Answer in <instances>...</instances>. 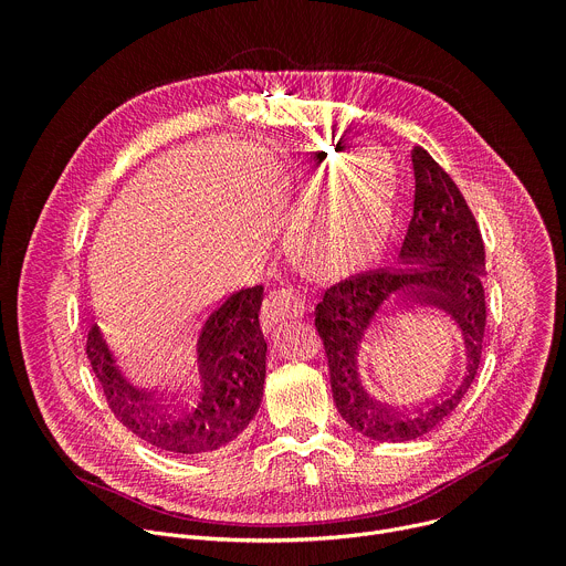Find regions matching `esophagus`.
<instances>
[{
	"label": "esophagus",
	"mask_w": 566,
	"mask_h": 566,
	"mask_svg": "<svg viewBox=\"0 0 566 566\" xmlns=\"http://www.w3.org/2000/svg\"><path fill=\"white\" fill-rule=\"evenodd\" d=\"M304 313V295L293 289V286H280L273 289L264 302V311H262V322L264 329H271L284 319L291 317H300Z\"/></svg>",
	"instance_id": "obj_1"
}]
</instances>
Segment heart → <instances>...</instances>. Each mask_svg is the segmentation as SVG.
Here are the masks:
<instances>
[{
    "label": "heart",
    "mask_w": 566,
    "mask_h": 566,
    "mask_svg": "<svg viewBox=\"0 0 566 566\" xmlns=\"http://www.w3.org/2000/svg\"><path fill=\"white\" fill-rule=\"evenodd\" d=\"M336 170L311 177L291 232L295 258L313 273L334 277L369 264L385 247L394 219L396 179L382 160L360 156L317 197Z\"/></svg>",
    "instance_id": "obj_1"
}]
</instances>
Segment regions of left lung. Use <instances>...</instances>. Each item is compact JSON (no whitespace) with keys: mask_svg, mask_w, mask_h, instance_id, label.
I'll return each instance as SVG.
<instances>
[{"mask_svg":"<svg viewBox=\"0 0 566 566\" xmlns=\"http://www.w3.org/2000/svg\"><path fill=\"white\" fill-rule=\"evenodd\" d=\"M415 214L398 253V269L347 277L322 293L315 329L329 365L332 394L340 417L374 441H410L448 419L470 389L486 332V251L461 190L419 145L412 149ZM430 301L462 336L464 365L455 385L418 403L397 402L405 375L381 356L379 338L402 301Z\"/></svg>","mask_w":566,"mask_h":566,"instance_id":"left-lung-1","label":"left lung"}]
</instances>
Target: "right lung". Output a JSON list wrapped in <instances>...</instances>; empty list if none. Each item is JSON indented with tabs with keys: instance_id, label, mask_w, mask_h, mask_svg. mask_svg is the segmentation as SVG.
Here are the masks:
<instances>
[{
	"instance_id": "1",
	"label": "right lung",
	"mask_w": 566,
	"mask_h": 566,
	"mask_svg": "<svg viewBox=\"0 0 566 566\" xmlns=\"http://www.w3.org/2000/svg\"><path fill=\"white\" fill-rule=\"evenodd\" d=\"M264 286L241 289L206 308L175 385L149 389L114 358L98 325L87 332V358L114 417L145 443L179 457L230 446L255 419L266 376L260 327Z\"/></svg>"
}]
</instances>
